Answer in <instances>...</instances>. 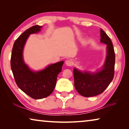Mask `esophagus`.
Segmentation results:
<instances>
[{"mask_svg":"<svg viewBox=\"0 0 129 129\" xmlns=\"http://www.w3.org/2000/svg\"><path fill=\"white\" fill-rule=\"evenodd\" d=\"M65 64L67 65V66H69V67H72L73 64V62L72 60H67L66 61V62H65Z\"/></svg>","mask_w":129,"mask_h":129,"instance_id":"esophagus-1","label":"esophagus"}]
</instances>
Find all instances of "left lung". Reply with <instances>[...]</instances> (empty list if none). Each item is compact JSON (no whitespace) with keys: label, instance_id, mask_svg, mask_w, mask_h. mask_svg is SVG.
I'll list each match as a JSON object with an SVG mask.
<instances>
[{"label":"left lung","instance_id":"obj_1","mask_svg":"<svg viewBox=\"0 0 129 129\" xmlns=\"http://www.w3.org/2000/svg\"><path fill=\"white\" fill-rule=\"evenodd\" d=\"M101 42L106 44L107 54L101 70L96 73L84 72L73 69L75 86L78 93L84 97H93L100 94L112 82L114 75L115 53L112 41L102 29H100Z\"/></svg>","mask_w":129,"mask_h":129}]
</instances>
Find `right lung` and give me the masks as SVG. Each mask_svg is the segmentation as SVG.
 <instances>
[{
    "label": "right lung",
    "mask_w": 129,
    "mask_h": 129,
    "mask_svg": "<svg viewBox=\"0 0 129 129\" xmlns=\"http://www.w3.org/2000/svg\"><path fill=\"white\" fill-rule=\"evenodd\" d=\"M42 28L38 25L25 30L14 44L11 57V68L17 85L32 99L38 100L49 96L53 92L58 73L62 71L64 61L49 65L40 71L34 72L25 64L23 51L30 34L38 33Z\"/></svg>",
    "instance_id": "add662e5"
}]
</instances>
